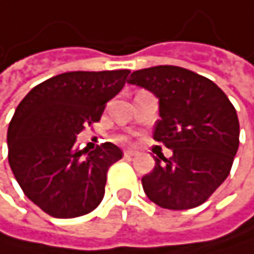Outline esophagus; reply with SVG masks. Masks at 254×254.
I'll use <instances>...</instances> for the list:
<instances>
[{"label": "esophagus", "mask_w": 254, "mask_h": 254, "mask_svg": "<svg viewBox=\"0 0 254 254\" xmlns=\"http://www.w3.org/2000/svg\"><path fill=\"white\" fill-rule=\"evenodd\" d=\"M137 153H138L137 150H131V149H128V150H125V156H129V158H131V156H135Z\"/></svg>", "instance_id": "1"}]
</instances>
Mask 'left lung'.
Returning a JSON list of instances; mask_svg holds the SVG:
<instances>
[{
	"label": "left lung",
	"mask_w": 254,
	"mask_h": 254,
	"mask_svg": "<svg viewBox=\"0 0 254 254\" xmlns=\"http://www.w3.org/2000/svg\"><path fill=\"white\" fill-rule=\"evenodd\" d=\"M129 84L159 101L153 138L173 150L155 158L141 184L149 200L182 211L206 202L226 181L240 146L235 107L211 79L178 66H155L131 73Z\"/></svg>",
	"instance_id": "8db88e82"
}]
</instances>
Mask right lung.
<instances>
[{
	"label": "right lung",
	"instance_id": "right-lung-1",
	"mask_svg": "<svg viewBox=\"0 0 254 254\" xmlns=\"http://www.w3.org/2000/svg\"><path fill=\"white\" fill-rule=\"evenodd\" d=\"M128 75V69L60 73L17 105L7 131L8 164L25 195L51 217H81L102 202L107 172L122 150L113 143L81 150L76 135L101 119Z\"/></svg>",
	"mask_w": 254,
	"mask_h": 254
}]
</instances>
